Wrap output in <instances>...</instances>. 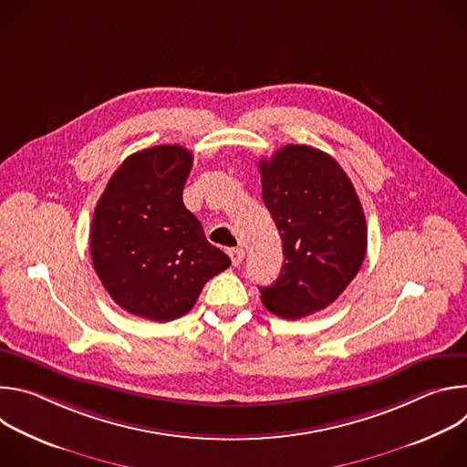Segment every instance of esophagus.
<instances>
[{
    "label": "esophagus",
    "mask_w": 467,
    "mask_h": 467,
    "mask_svg": "<svg viewBox=\"0 0 467 467\" xmlns=\"http://www.w3.org/2000/svg\"><path fill=\"white\" fill-rule=\"evenodd\" d=\"M229 256H231V262L233 265H240L244 256H245V251L242 247H234V249H229Z\"/></svg>",
    "instance_id": "obj_1"
}]
</instances>
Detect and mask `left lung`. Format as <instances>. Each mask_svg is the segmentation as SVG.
<instances>
[{
	"label": "left lung",
	"instance_id": "left-lung-1",
	"mask_svg": "<svg viewBox=\"0 0 467 467\" xmlns=\"http://www.w3.org/2000/svg\"><path fill=\"white\" fill-rule=\"evenodd\" d=\"M258 170L285 254L277 281L260 288V299L275 316L299 319L335 303L358 274L366 216L348 173L316 148L288 144L260 159Z\"/></svg>",
	"mask_w": 467,
	"mask_h": 467
}]
</instances>
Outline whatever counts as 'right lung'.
Returning <instances> with one entry per match:
<instances>
[{
	"mask_svg": "<svg viewBox=\"0 0 467 467\" xmlns=\"http://www.w3.org/2000/svg\"><path fill=\"white\" fill-rule=\"evenodd\" d=\"M192 162L182 146L132 153L96 205L94 270L116 305L132 316L159 323L184 316L207 281L231 265L182 203Z\"/></svg>",
	"mask_w": 467,
	"mask_h": 467,
	"instance_id": "1",
	"label": "right lung"
}]
</instances>
